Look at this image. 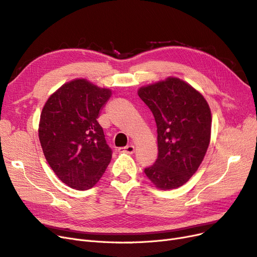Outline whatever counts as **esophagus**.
<instances>
[{
  "mask_svg": "<svg viewBox=\"0 0 257 257\" xmlns=\"http://www.w3.org/2000/svg\"><path fill=\"white\" fill-rule=\"evenodd\" d=\"M119 152L121 153H127V154H133L135 152V147L133 145H128L126 147H122L119 148Z\"/></svg>",
  "mask_w": 257,
  "mask_h": 257,
  "instance_id": "obj_1",
  "label": "esophagus"
}]
</instances>
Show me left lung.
Here are the masks:
<instances>
[{"instance_id":"1","label":"left lung","mask_w":257,"mask_h":257,"mask_svg":"<svg viewBox=\"0 0 257 257\" xmlns=\"http://www.w3.org/2000/svg\"><path fill=\"white\" fill-rule=\"evenodd\" d=\"M139 98L157 126L158 156L145 173L161 190L178 188L196 173L210 141L211 112L197 89L178 77L144 86Z\"/></svg>"}]
</instances>
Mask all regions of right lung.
<instances>
[{"label":"right lung","mask_w":257,"mask_h":257,"mask_svg":"<svg viewBox=\"0 0 257 257\" xmlns=\"http://www.w3.org/2000/svg\"><path fill=\"white\" fill-rule=\"evenodd\" d=\"M111 90L76 78L50 95L39 121L42 151L52 170L67 186L92 188L110 163L111 149L98 119Z\"/></svg>","instance_id":"obj_1"}]
</instances>
